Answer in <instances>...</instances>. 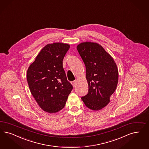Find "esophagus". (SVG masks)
Masks as SVG:
<instances>
[{
	"label": "esophagus",
	"instance_id": "1",
	"mask_svg": "<svg viewBox=\"0 0 149 149\" xmlns=\"http://www.w3.org/2000/svg\"><path fill=\"white\" fill-rule=\"evenodd\" d=\"M76 81H72L71 82V84H72V86H73V87H76Z\"/></svg>",
	"mask_w": 149,
	"mask_h": 149
}]
</instances>
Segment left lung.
<instances>
[{
	"instance_id": "obj_1",
	"label": "left lung",
	"mask_w": 149,
	"mask_h": 149,
	"mask_svg": "<svg viewBox=\"0 0 149 149\" xmlns=\"http://www.w3.org/2000/svg\"><path fill=\"white\" fill-rule=\"evenodd\" d=\"M77 49L86 66L89 88L88 94L81 99L89 109L101 110L109 103L117 86V65L110 54L98 44L82 43Z\"/></svg>"
}]
</instances>
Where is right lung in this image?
<instances>
[{
    "label": "right lung",
    "instance_id": "1",
    "mask_svg": "<svg viewBox=\"0 0 149 149\" xmlns=\"http://www.w3.org/2000/svg\"><path fill=\"white\" fill-rule=\"evenodd\" d=\"M69 48L67 44H47L27 70L31 93L40 108L49 113L62 110L73 89L63 66Z\"/></svg>",
    "mask_w": 149,
    "mask_h": 149
}]
</instances>
